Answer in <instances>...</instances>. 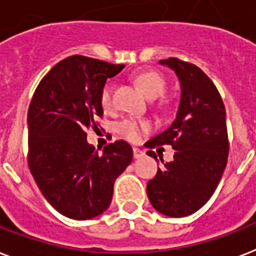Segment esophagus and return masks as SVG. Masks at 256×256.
<instances>
[{"mask_svg": "<svg viewBox=\"0 0 256 256\" xmlns=\"http://www.w3.org/2000/svg\"><path fill=\"white\" fill-rule=\"evenodd\" d=\"M132 155H134V159H140V158L144 155V152L140 151L139 148H136V147H134V148H132Z\"/></svg>", "mask_w": 256, "mask_h": 256, "instance_id": "esophagus-1", "label": "esophagus"}]
</instances>
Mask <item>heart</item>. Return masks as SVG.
<instances>
[{
  "label": "heart",
  "instance_id": "b5f03b06",
  "mask_svg": "<svg viewBox=\"0 0 256 256\" xmlns=\"http://www.w3.org/2000/svg\"><path fill=\"white\" fill-rule=\"evenodd\" d=\"M135 81L140 85V88L150 97H159L166 92L167 81L156 70H142L135 74ZM114 84L106 81L100 92V105L105 112H112L114 109ZM151 128V124L146 120H139L134 117H126L117 124V132L128 140L135 142L143 134H146Z\"/></svg>",
  "mask_w": 256,
  "mask_h": 256
}]
</instances>
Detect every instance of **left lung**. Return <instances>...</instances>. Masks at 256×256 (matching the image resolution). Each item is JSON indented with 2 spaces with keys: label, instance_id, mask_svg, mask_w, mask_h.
Wrapping results in <instances>:
<instances>
[{
  "label": "left lung",
  "instance_id": "left-lung-1",
  "mask_svg": "<svg viewBox=\"0 0 256 256\" xmlns=\"http://www.w3.org/2000/svg\"><path fill=\"white\" fill-rule=\"evenodd\" d=\"M160 64L176 72L182 98L175 121L144 146L155 159L152 148L158 146L170 144L176 152L147 182V196L158 212L186 217L208 202L225 171L229 155L225 105L213 81L197 66L178 58Z\"/></svg>",
  "mask_w": 256,
  "mask_h": 256
}]
</instances>
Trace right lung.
<instances>
[{"mask_svg":"<svg viewBox=\"0 0 256 256\" xmlns=\"http://www.w3.org/2000/svg\"><path fill=\"white\" fill-rule=\"evenodd\" d=\"M124 64L74 55L54 66L31 98L27 162L40 192L56 210L89 220L109 208L114 182L132 160V150L116 140L100 154L86 142L102 118L100 92Z\"/></svg>","mask_w":256,"mask_h":256,"instance_id":"1","label":"right lung"}]
</instances>
